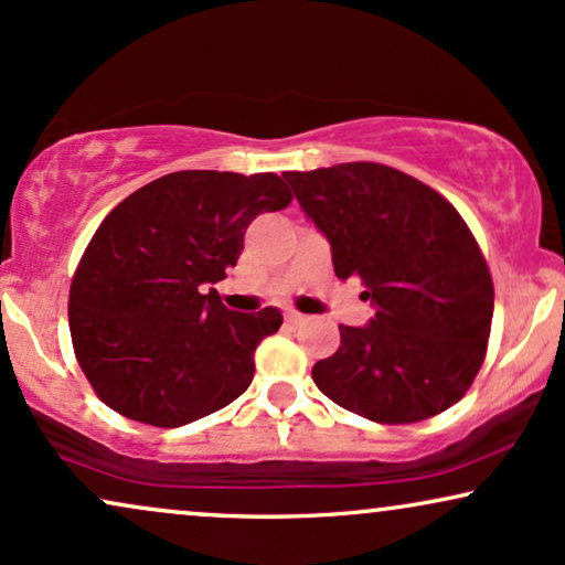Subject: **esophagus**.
<instances>
[{"label":"esophagus","instance_id":"1","mask_svg":"<svg viewBox=\"0 0 565 565\" xmlns=\"http://www.w3.org/2000/svg\"><path fill=\"white\" fill-rule=\"evenodd\" d=\"M285 319H288L290 324H301L303 322V315H298V311H288V315H285Z\"/></svg>","mask_w":565,"mask_h":565}]
</instances>
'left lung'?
<instances>
[{"mask_svg":"<svg viewBox=\"0 0 565 565\" xmlns=\"http://www.w3.org/2000/svg\"><path fill=\"white\" fill-rule=\"evenodd\" d=\"M332 248L340 280L361 277L374 317L340 324L311 369L330 401L377 424L429 419L463 398L484 361L492 277L461 214L429 185L374 162L285 175Z\"/></svg>","mask_w":565,"mask_h":565,"instance_id":"1","label":"left lung"}]
</instances>
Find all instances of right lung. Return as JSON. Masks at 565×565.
I'll return each instance as SVG.
<instances>
[{"mask_svg": "<svg viewBox=\"0 0 565 565\" xmlns=\"http://www.w3.org/2000/svg\"><path fill=\"white\" fill-rule=\"evenodd\" d=\"M290 199L275 172L183 170L104 217L70 285V335L109 408L183 427L246 393L256 345L282 315L230 311L212 285L235 267L250 222Z\"/></svg>", "mask_w": 565, "mask_h": 565, "instance_id": "right-lung-1", "label": "right lung"}]
</instances>
